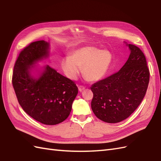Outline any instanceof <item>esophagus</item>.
<instances>
[{"mask_svg":"<svg viewBox=\"0 0 161 161\" xmlns=\"http://www.w3.org/2000/svg\"><path fill=\"white\" fill-rule=\"evenodd\" d=\"M78 90H79V91H80V92H81L82 91H83V90H85V88L84 87V86H80L79 87H78Z\"/></svg>","mask_w":161,"mask_h":161,"instance_id":"34e87169","label":"esophagus"}]
</instances>
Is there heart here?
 Masks as SVG:
<instances>
[{"label":"heart","instance_id":"heart-1","mask_svg":"<svg viewBox=\"0 0 161 161\" xmlns=\"http://www.w3.org/2000/svg\"><path fill=\"white\" fill-rule=\"evenodd\" d=\"M113 62L109 51L101 50L92 46H85L74 50L71 56H66L61 61L65 75L75 80L82 69L83 75L89 81H97L108 73Z\"/></svg>","mask_w":161,"mask_h":161}]
</instances>
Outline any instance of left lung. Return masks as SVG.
<instances>
[{
    "label": "left lung",
    "mask_w": 161,
    "mask_h": 161,
    "mask_svg": "<svg viewBox=\"0 0 161 161\" xmlns=\"http://www.w3.org/2000/svg\"><path fill=\"white\" fill-rule=\"evenodd\" d=\"M125 43L130 53L125 65L90 87L92 112L108 123L120 122L129 117L142 103L149 84L150 72L143 53L135 45Z\"/></svg>",
    "instance_id": "1"
}]
</instances>
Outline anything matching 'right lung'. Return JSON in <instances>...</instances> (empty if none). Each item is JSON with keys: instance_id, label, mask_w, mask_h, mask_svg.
I'll return each mask as SVG.
<instances>
[{"instance_id": "right-lung-1", "label": "right lung", "mask_w": 161, "mask_h": 161, "mask_svg": "<svg viewBox=\"0 0 161 161\" xmlns=\"http://www.w3.org/2000/svg\"><path fill=\"white\" fill-rule=\"evenodd\" d=\"M49 49L43 40L24 48L14 65L12 84L24 112L44 125H55L69 116L78 88L49 65L36 67L49 57Z\"/></svg>"}]
</instances>
